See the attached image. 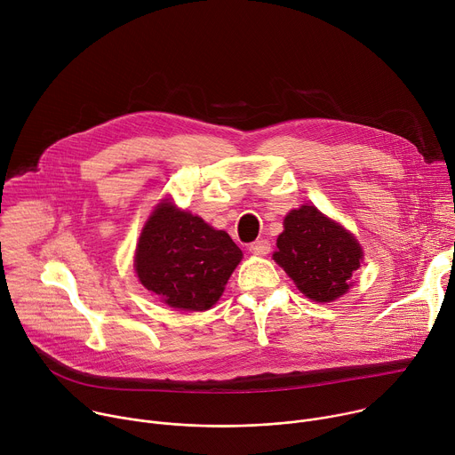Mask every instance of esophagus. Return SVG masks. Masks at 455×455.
<instances>
[{"instance_id":"obj_1","label":"esophagus","mask_w":455,"mask_h":455,"mask_svg":"<svg viewBox=\"0 0 455 455\" xmlns=\"http://www.w3.org/2000/svg\"><path fill=\"white\" fill-rule=\"evenodd\" d=\"M270 241L268 239H257V241H253V243H250L248 244V250L251 251V253H255V255H267L268 251H270Z\"/></svg>"}]
</instances>
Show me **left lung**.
I'll list each match as a JSON object with an SVG mask.
<instances>
[{"mask_svg": "<svg viewBox=\"0 0 455 455\" xmlns=\"http://www.w3.org/2000/svg\"><path fill=\"white\" fill-rule=\"evenodd\" d=\"M274 259L306 297L331 302L349 290L362 248L344 227L302 205L286 216Z\"/></svg>", "mask_w": 455, "mask_h": 455, "instance_id": "left-lung-1", "label": "left lung"}]
</instances>
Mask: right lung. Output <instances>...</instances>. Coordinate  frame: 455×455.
<instances>
[{
	"label": "right lung",
	"mask_w": 455,
	"mask_h": 455,
	"mask_svg": "<svg viewBox=\"0 0 455 455\" xmlns=\"http://www.w3.org/2000/svg\"><path fill=\"white\" fill-rule=\"evenodd\" d=\"M241 257L227 232L165 200L142 230L135 268L140 283L171 307L204 311L218 302Z\"/></svg>",
	"instance_id": "add662e5"
}]
</instances>
